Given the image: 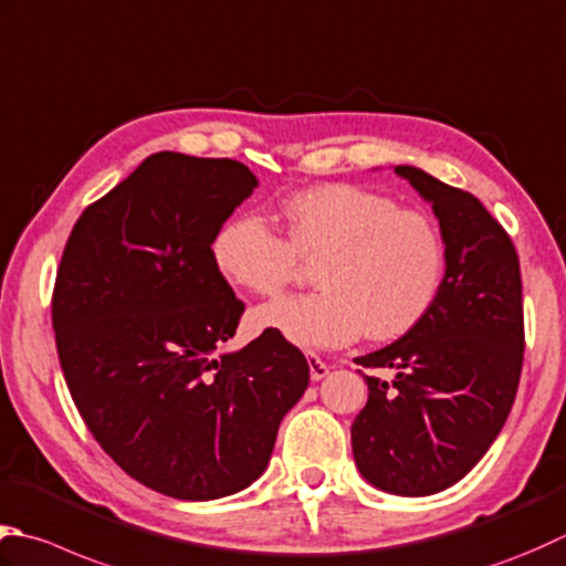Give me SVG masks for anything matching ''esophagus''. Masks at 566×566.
<instances>
[{"instance_id": "obj_1", "label": "esophagus", "mask_w": 566, "mask_h": 566, "mask_svg": "<svg viewBox=\"0 0 566 566\" xmlns=\"http://www.w3.org/2000/svg\"><path fill=\"white\" fill-rule=\"evenodd\" d=\"M306 360H308V373H312V380H324L328 375V365L321 360L316 353H306Z\"/></svg>"}]
</instances>
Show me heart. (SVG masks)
Returning a JSON list of instances; mask_svg holds the SVG:
<instances>
[{
	"label": "heart",
	"instance_id": "heart-1",
	"mask_svg": "<svg viewBox=\"0 0 566 566\" xmlns=\"http://www.w3.org/2000/svg\"><path fill=\"white\" fill-rule=\"evenodd\" d=\"M286 230L260 213L226 220L210 242L216 270L240 290L276 296L298 274V258L321 260V292L258 308L252 324L302 348L390 340L422 324L447 274V242L424 210L353 184L306 188L284 203Z\"/></svg>",
	"mask_w": 566,
	"mask_h": 566
}]
</instances>
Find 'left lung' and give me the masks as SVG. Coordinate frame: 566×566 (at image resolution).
<instances>
[{"label":"left lung","instance_id":"8db88e82","mask_svg":"<svg viewBox=\"0 0 566 566\" xmlns=\"http://www.w3.org/2000/svg\"><path fill=\"white\" fill-rule=\"evenodd\" d=\"M431 203L447 274L422 324L356 358L368 405L350 427L363 479L395 495H431L461 481L501 434L525 350L523 280L503 226L469 191L415 166H395Z\"/></svg>","mask_w":566,"mask_h":566}]
</instances>
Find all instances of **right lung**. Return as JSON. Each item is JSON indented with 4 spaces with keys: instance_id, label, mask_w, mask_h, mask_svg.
Returning <instances> with one entry per match:
<instances>
[{
    "instance_id": "obj_1",
    "label": "right lung",
    "mask_w": 566,
    "mask_h": 566,
    "mask_svg": "<svg viewBox=\"0 0 566 566\" xmlns=\"http://www.w3.org/2000/svg\"><path fill=\"white\" fill-rule=\"evenodd\" d=\"M254 186L240 161L151 154L83 210L55 274V348L85 427L122 471L179 501L258 481L308 387L304 353L276 331L223 350L245 304L210 242Z\"/></svg>"
}]
</instances>
